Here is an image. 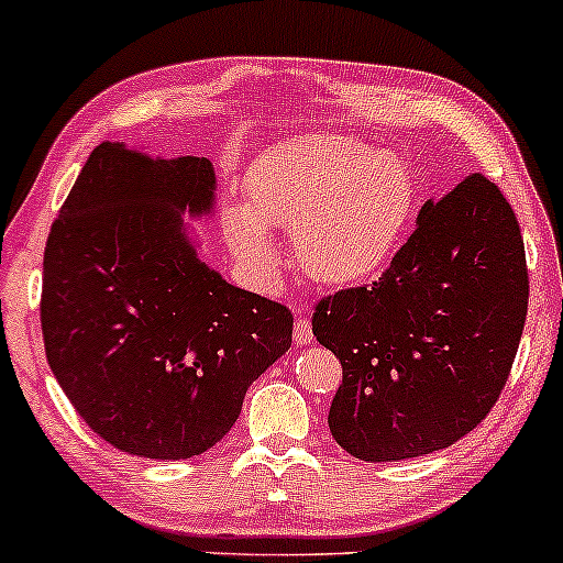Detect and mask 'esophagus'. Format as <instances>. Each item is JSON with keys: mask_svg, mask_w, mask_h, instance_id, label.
<instances>
[{"mask_svg": "<svg viewBox=\"0 0 563 563\" xmlns=\"http://www.w3.org/2000/svg\"><path fill=\"white\" fill-rule=\"evenodd\" d=\"M294 341H296V346H303V344H309V341H312V325H309L307 318L296 320Z\"/></svg>", "mask_w": 563, "mask_h": 563, "instance_id": "1", "label": "esophagus"}]
</instances>
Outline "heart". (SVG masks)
Returning <instances> with one entry per match:
<instances>
[{
  "instance_id": "b5f03b06",
  "label": "heart",
  "mask_w": 563,
  "mask_h": 563,
  "mask_svg": "<svg viewBox=\"0 0 563 563\" xmlns=\"http://www.w3.org/2000/svg\"><path fill=\"white\" fill-rule=\"evenodd\" d=\"M416 203V177L394 153L335 137L294 142L251 169L249 203L230 206L224 232L243 262L269 273V228L290 230L303 275L357 286L397 254Z\"/></svg>"
}]
</instances>
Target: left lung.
Masks as SVG:
<instances>
[{
    "mask_svg": "<svg viewBox=\"0 0 563 563\" xmlns=\"http://www.w3.org/2000/svg\"><path fill=\"white\" fill-rule=\"evenodd\" d=\"M527 299L525 241L495 183L471 174L426 200L373 286L314 307L312 331L344 367L328 412L335 442L386 463L466 437L506 386Z\"/></svg>",
    "mask_w": 563,
    "mask_h": 563,
    "instance_id": "8db88e82",
    "label": "left lung"
}]
</instances>
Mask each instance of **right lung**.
I'll return each mask as SVG.
<instances>
[{"instance_id": "1", "label": "right lung", "mask_w": 563, "mask_h": 563, "mask_svg": "<svg viewBox=\"0 0 563 563\" xmlns=\"http://www.w3.org/2000/svg\"><path fill=\"white\" fill-rule=\"evenodd\" d=\"M214 192L209 158L100 142L49 230L47 363L84 423L129 455L214 448L249 386L290 349L288 309L198 256L183 217H211Z\"/></svg>"}]
</instances>
